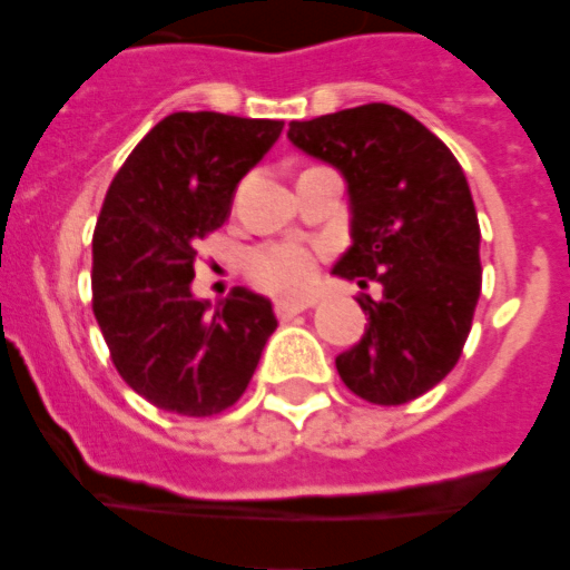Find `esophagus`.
I'll return each mask as SVG.
<instances>
[{
    "label": "esophagus",
    "instance_id": "1",
    "mask_svg": "<svg viewBox=\"0 0 570 570\" xmlns=\"http://www.w3.org/2000/svg\"><path fill=\"white\" fill-rule=\"evenodd\" d=\"M306 306H309V304H304V301H278L276 316L285 322V318H294L297 313H304Z\"/></svg>",
    "mask_w": 570,
    "mask_h": 570
}]
</instances>
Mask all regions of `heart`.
Segmentation results:
<instances>
[{"instance_id":"b5f03b06","label":"heart","mask_w":570,"mask_h":570,"mask_svg":"<svg viewBox=\"0 0 570 570\" xmlns=\"http://www.w3.org/2000/svg\"><path fill=\"white\" fill-rule=\"evenodd\" d=\"M248 273L266 292L297 294L313 285L316 257L304 242H273L248 257Z\"/></svg>"}]
</instances>
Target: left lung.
<instances>
[{"label":"left lung","instance_id":"obj_1","mask_svg":"<svg viewBox=\"0 0 570 570\" xmlns=\"http://www.w3.org/2000/svg\"><path fill=\"white\" fill-rule=\"evenodd\" d=\"M288 140L337 168L353 245L334 276L368 288V325L334 358L341 381L374 405H405L458 365L482 292L479 217L454 153L390 104L288 125Z\"/></svg>","mask_w":570,"mask_h":570}]
</instances>
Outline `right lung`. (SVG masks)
Listing matches in <instances>:
<instances>
[{
  "label": "right lung",
  "instance_id": "right-lung-1",
  "mask_svg": "<svg viewBox=\"0 0 570 570\" xmlns=\"http://www.w3.org/2000/svg\"><path fill=\"white\" fill-rule=\"evenodd\" d=\"M278 119L171 112L112 177L91 242L95 318L122 381L163 411L208 417L252 381L276 313L264 294H193L196 242L229 217Z\"/></svg>",
  "mask_w": 570,
  "mask_h": 570
}]
</instances>
